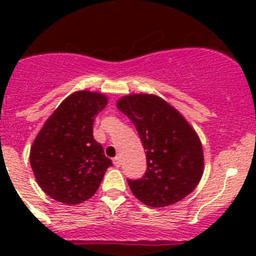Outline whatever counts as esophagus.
<instances>
[{
    "label": "esophagus",
    "instance_id": "esophagus-1",
    "mask_svg": "<svg viewBox=\"0 0 256 256\" xmlns=\"http://www.w3.org/2000/svg\"><path fill=\"white\" fill-rule=\"evenodd\" d=\"M112 162H114V165L115 166H116V168H119V166H120V158H119V156H116V158H114V160H112Z\"/></svg>",
    "mask_w": 256,
    "mask_h": 256
}]
</instances>
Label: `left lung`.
<instances>
[{
    "label": "left lung",
    "instance_id": "obj_1",
    "mask_svg": "<svg viewBox=\"0 0 256 256\" xmlns=\"http://www.w3.org/2000/svg\"><path fill=\"white\" fill-rule=\"evenodd\" d=\"M116 108L134 124L146 150L144 177L128 180L133 195L152 208L176 204L190 195L204 173V152L188 122L155 94L124 96Z\"/></svg>",
    "mask_w": 256,
    "mask_h": 256
}]
</instances>
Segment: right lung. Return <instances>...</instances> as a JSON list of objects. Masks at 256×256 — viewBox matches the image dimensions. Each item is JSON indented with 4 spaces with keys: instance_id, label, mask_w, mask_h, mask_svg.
<instances>
[{
    "instance_id": "right-lung-1",
    "label": "right lung",
    "mask_w": 256,
    "mask_h": 256,
    "mask_svg": "<svg viewBox=\"0 0 256 256\" xmlns=\"http://www.w3.org/2000/svg\"><path fill=\"white\" fill-rule=\"evenodd\" d=\"M108 104L102 94L78 91L52 112L30 148L38 184L50 198L66 205L91 198L112 166L94 138V116Z\"/></svg>"
}]
</instances>
